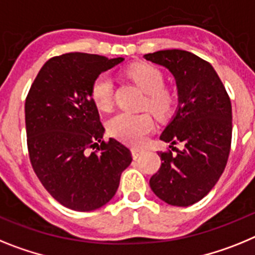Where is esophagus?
<instances>
[{
    "label": "esophagus",
    "mask_w": 255,
    "mask_h": 255,
    "mask_svg": "<svg viewBox=\"0 0 255 255\" xmlns=\"http://www.w3.org/2000/svg\"><path fill=\"white\" fill-rule=\"evenodd\" d=\"M142 154V150L141 149H132V156H133V159H137V158H140V155Z\"/></svg>",
    "instance_id": "1"
}]
</instances>
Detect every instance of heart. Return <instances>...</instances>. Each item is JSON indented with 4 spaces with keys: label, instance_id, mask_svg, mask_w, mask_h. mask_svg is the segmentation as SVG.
Instances as JSON below:
<instances>
[{
    "label": "heart",
    "instance_id": "obj_1",
    "mask_svg": "<svg viewBox=\"0 0 255 255\" xmlns=\"http://www.w3.org/2000/svg\"><path fill=\"white\" fill-rule=\"evenodd\" d=\"M128 75L146 92L145 106L155 114H165L173 104V96L164 87V77L151 64H137L128 69ZM91 97L101 110L109 109L113 101V82L108 73L97 75L91 85ZM154 128L151 117L146 113L121 112L109 121V130L114 137L129 145H141Z\"/></svg>",
    "mask_w": 255,
    "mask_h": 255
}]
</instances>
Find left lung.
<instances>
[{
    "label": "left lung",
    "instance_id": "8db88e82",
    "mask_svg": "<svg viewBox=\"0 0 255 255\" xmlns=\"http://www.w3.org/2000/svg\"><path fill=\"white\" fill-rule=\"evenodd\" d=\"M164 66L176 79L178 106L160 140L183 149L160 151L163 161L150 178L154 194L169 205L189 207L213 189L225 170L232 137V108L213 66L183 50L143 56Z\"/></svg>",
    "mask_w": 255,
    "mask_h": 255
}]
</instances>
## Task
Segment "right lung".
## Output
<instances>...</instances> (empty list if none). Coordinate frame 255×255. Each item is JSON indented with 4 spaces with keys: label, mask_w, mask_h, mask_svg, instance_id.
I'll return each mask as SVG.
<instances>
[{
    "label": "right lung",
    "mask_w": 255,
    "mask_h": 255,
    "mask_svg": "<svg viewBox=\"0 0 255 255\" xmlns=\"http://www.w3.org/2000/svg\"><path fill=\"white\" fill-rule=\"evenodd\" d=\"M123 60L83 52L55 56L42 66L26 96L32 167L51 196L69 209L90 212L105 205L132 161L127 146L103 140L105 128L91 97L97 75Z\"/></svg>",
    "instance_id": "1"
}]
</instances>
